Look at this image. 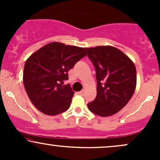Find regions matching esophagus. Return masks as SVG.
Here are the masks:
<instances>
[{"label":"esophagus","instance_id":"34e87169","mask_svg":"<svg viewBox=\"0 0 160 160\" xmlns=\"http://www.w3.org/2000/svg\"><path fill=\"white\" fill-rule=\"evenodd\" d=\"M84 93H85V91H84V90H81V91L79 92L78 94H80V95H83Z\"/></svg>","mask_w":160,"mask_h":160}]
</instances>
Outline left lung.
<instances>
[{
	"instance_id": "left-lung-1",
	"label": "left lung",
	"mask_w": 160,
	"mask_h": 160,
	"mask_svg": "<svg viewBox=\"0 0 160 160\" xmlns=\"http://www.w3.org/2000/svg\"><path fill=\"white\" fill-rule=\"evenodd\" d=\"M96 71L97 95L87 104L100 117H109L124 108L136 87V68L133 62L111 46L85 48Z\"/></svg>"
}]
</instances>
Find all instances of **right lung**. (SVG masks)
Listing matches in <instances>:
<instances>
[{
  "label": "right lung",
  "mask_w": 160,
  "mask_h": 160,
  "mask_svg": "<svg viewBox=\"0 0 160 160\" xmlns=\"http://www.w3.org/2000/svg\"><path fill=\"white\" fill-rule=\"evenodd\" d=\"M86 56L84 49L52 42L43 46L29 57L25 64L23 82L28 96L42 113L55 116L67 111L74 91L68 72Z\"/></svg>",
  "instance_id": "obj_1"
}]
</instances>
